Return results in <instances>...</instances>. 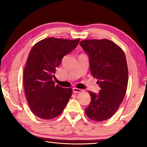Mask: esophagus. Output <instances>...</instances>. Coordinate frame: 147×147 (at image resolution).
Segmentation results:
<instances>
[{
  "instance_id": "34e87169",
  "label": "esophagus",
  "mask_w": 147,
  "mask_h": 147,
  "mask_svg": "<svg viewBox=\"0 0 147 147\" xmlns=\"http://www.w3.org/2000/svg\"><path fill=\"white\" fill-rule=\"evenodd\" d=\"M73 91L74 93H80V92H82L83 90L82 89H78V88H73Z\"/></svg>"
}]
</instances>
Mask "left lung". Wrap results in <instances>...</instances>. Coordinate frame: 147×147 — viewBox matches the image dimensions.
<instances>
[{
  "label": "left lung",
  "mask_w": 147,
  "mask_h": 147,
  "mask_svg": "<svg viewBox=\"0 0 147 147\" xmlns=\"http://www.w3.org/2000/svg\"><path fill=\"white\" fill-rule=\"evenodd\" d=\"M80 45L88 55L91 74L100 88L98 93L89 91L91 100L85 112L91 120H107L115 114L126 94L128 71L125 54L106 39H87Z\"/></svg>",
  "instance_id": "8db88e82"
}]
</instances>
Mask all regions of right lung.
Wrapping results in <instances>:
<instances>
[{
	"label": "right lung",
	"mask_w": 147,
	"mask_h": 147,
	"mask_svg": "<svg viewBox=\"0 0 147 147\" xmlns=\"http://www.w3.org/2000/svg\"><path fill=\"white\" fill-rule=\"evenodd\" d=\"M75 40L49 38L31 49L23 74L26 98L34 115L52 119L60 115L72 94L71 88L55 85L53 80L62 58L76 48Z\"/></svg>",
	"instance_id": "1"
}]
</instances>
